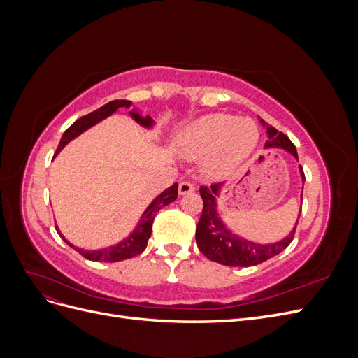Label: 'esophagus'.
Listing matches in <instances>:
<instances>
[{
  "mask_svg": "<svg viewBox=\"0 0 358 358\" xmlns=\"http://www.w3.org/2000/svg\"><path fill=\"white\" fill-rule=\"evenodd\" d=\"M194 189H196V187H194V183H191L188 180H183V182L179 183V194H180V196H185V194H189Z\"/></svg>",
  "mask_w": 358,
  "mask_h": 358,
  "instance_id": "34e87169",
  "label": "esophagus"
}]
</instances>
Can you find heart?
Returning <instances> with one entry per match:
<instances>
[{
	"mask_svg": "<svg viewBox=\"0 0 358 358\" xmlns=\"http://www.w3.org/2000/svg\"><path fill=\"white\" fill-rule=\"evenodd\" d=\"M258 143V128L246 117L213 113L199 117L176 137L178 152L189 159L204 158V170L224 178L252 154Z\"/></svg>",
	"mask_w": 358,
	"mask_h": 358,
	"instance_id": "1",
	"label": "heart"
}]
</instances>
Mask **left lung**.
<instances>
[{"instance_id":"1","label":"left lung","mask_w":358,"mask_h":358,"mask_svg":"<svg viewBox=\"0 0 358 358\" xmlns=\"http://www.w3.org/2000/svg\"><path fill=\"white\" fill-rule=\"evenodd\" d=\"M263 127H266V122L263 119H259ZM267 136L266 148H280L285 149L291 155L297 157L296 146L292 145L291 140L284 134L278 131L275 127L267 125ZM301 179H305V173L300 166ZM221 188V183H212L210 187H200V196L203 199V213L200 216V221L197 224L196 231V241L199 245L200 252L208 257L215 263H220L222 266H231V267H249L257 266L259 263H264L266 259L278 255L282 252L284 249L294 239L296 227L292 231L285 237L284 241L270 243V245H259L254 243L251 241H246L243 237H239L233 234L224 222L220 220L218 213H216V196ZM303 197V194H301ZM301 212V210H300ZM300 218V215H299Z\"/></svg>"}]
</instances>
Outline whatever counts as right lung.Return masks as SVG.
<instances>
[{
  "instance_id": "obj_1",
  "label": "right lung",
  "mask_w": 358,
  "mask_h": 358,
  "mask_svg": "<svg viewBox=\"0 0 358 358\" xmlns=\"http://www.w3.org/2000/svg\"><path fill=\"white\" fill-rule=\"evenodd\" d=\"M119 107H133V103L128 101V100H113L110 103L104 104L100 109H96L88 115H85L82 117H79L78 121L74 124H71L67 129L66 133L62 134L61 137V142L58 145L57 149V154L59 150L66 146L70 140H73L74 137H78L79 134H82L86 129L91 128L92 125H95L96 122L103 121L104 117L110 116L113 112H116ZM131 116L136 119V121L143 125V127H150L154 124L152 117L150 116H140L137 112H129ZM178 197V183L175 185H171L170 188H167L164 192H161L159 196L149 204V208L145 210L142 220L138 221L136 230L129 234L125 241H122L121 243H117L116 246H109V248H104V249H99V251H86V249H80V248H76L71 243H69L66 239H64V236L58 231V234L62 237L64 242L67 245H70L73 249H76L82 257H85L86 259H91V262H103V263H116V262H122V259H128V258H133L138 254H142L146 246H148V241L150 237V233H152V222L155 215L158 213L159 209L164 208L169 203L175 201Z\"/></svg>"
}]
</instances>
